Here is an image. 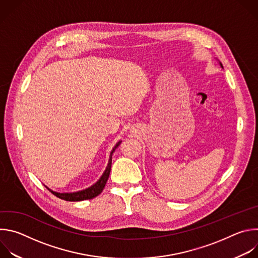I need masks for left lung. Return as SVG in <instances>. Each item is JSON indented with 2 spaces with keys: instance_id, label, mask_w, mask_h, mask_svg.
<instances>
[{
  "instance_id": "obj_1",
  "label": "left lung",
  "mask_w": 258,
  "mask_h": 258,
  "mask_svg": "<svg viewBox=\"0 0 258 258\" xmlns=\"http://www.w3.org/2000/svg\"><path fill=\"white\" fill-rule=\"evenodd\" d=\"M219 64H220V66H222V67H223V65H222V63H219ZM223 68H224V67H223Z\"/></svg>"
}]
</instances>
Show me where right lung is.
I'll list each match as a JSON object with an SVG mask.
<instances>
[{
	"instance_id": "obj_1",
	"label": "right lung",
	"mask_w": 258,
	"mask_h": 258,
	"mask_svg": "<svg viewBox=\"0 0 258 258\" xmlns=\"http://www.w3.org/2000/svg\"><path fill=\"white\" fill-rule=\"evenodd\" d=\"M121 142H118L115 146L114 148L112 149L111 153H110V157H109V161H108V165L104 171V173L102 174V176L99 178V180L94 183L93 186L82 190V191H78V192H72V193H59V192H55L51 189H49L47 187V189L49 191H51V193L53 195H55L56 197L62 199V200H66V201H83V200H88V199H93L95 197H97L99 194H101V192L103 191L105 185H106V181L109 177L110 174V170H111V162H112V154L115 151V149L117 147L120 145Z\"/></svg>"
}]
</instances>
